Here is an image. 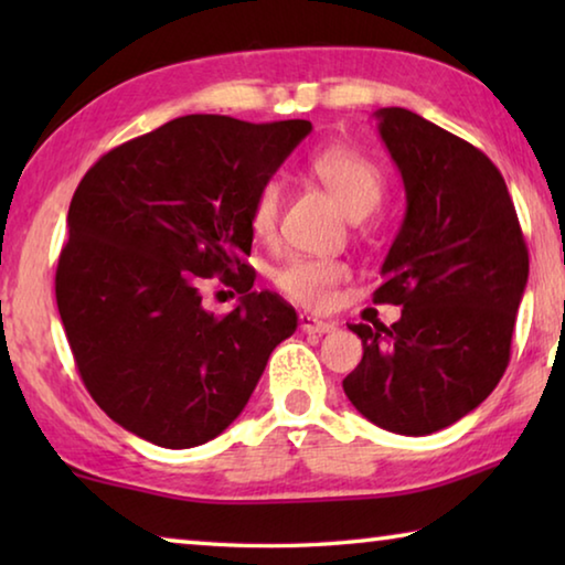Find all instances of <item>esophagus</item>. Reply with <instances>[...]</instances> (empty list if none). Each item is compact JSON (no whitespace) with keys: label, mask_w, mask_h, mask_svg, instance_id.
Here are the masks:
<instances>
[{"label":"esophagus","mask_w":565,"mask_h":565,"mask_svg":"<svg viewBox=\"0 0 565 565\" xmlns=\"http://www.w3.org/2000/svg\"><path fill=\"white\" fill-rule=\"evenodd\" d=\"M299 327L303 333H331L333 329H337V323L333 321H323V319H317L313 313H301L299 317Z\"/></svg>","instance_id":"obj_1"}]
</instances>
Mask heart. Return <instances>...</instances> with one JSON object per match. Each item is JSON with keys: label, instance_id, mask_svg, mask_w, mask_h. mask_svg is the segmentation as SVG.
Returning a JSON list of instances; mask_svg holds the SVG:
<instances>
[{"label": "heart", "instance_id": "obj_1", "mask_svg": "<svg viewBox=\"0 0 565 565\" xmlns=\"http://www.w3.org/2000/svg\"><path fill=\"white\" fill-rule=\"evenodd\" d=\"M311 174L327 186L351 218H363L381 204L386 181L381 169L369 157L347 147H331L313 154ZM284 189L276 179L264 181L254 194L248 224L259 238H269L279 222ZM349 279V266L339 259H313L296 256L274 274L276 289L306 309H329L337 299V289Z\"/></svg>", "mask_w": 565, "mask_h": 565}]
</instances>
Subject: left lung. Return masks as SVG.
<instances>
[{
    "label": "left lung",
    "instance_id": "8db88e82",
    "mask_svg": "<svg viewBox=\"0 0 565 565\" xmlns=\"http://www.w3.org/2000/svg\"><path fill=\"white\" fill-rule=\"evenodd\" d=\"M406 189V216L381 266L376 303L401 319L351 323L363 356L343 379L361 416L426 436L486 401L511 359L529 248L493 161L418 114L376 111Z\"/></svg>",
    "mask_w": 565,
    "mask_h": 565
}]
</instances>
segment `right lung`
I'll return each instance as SVG.
<instances>
[{
	"label": "right lung",
	"instance_id": "1",
	"mask_svg": "<svg viewBox=\"0 0 565 565\" xmlns=\"http://www.w3.org/2000/svg\"><path fill=\"white\" fill-rule=\"evenodd\" d=\"M309 131L189 114L107 151L76 186L56 306L84 386L134 436L212 441L296 331L294 306L252 291L244 256L254 194ZM216 273L243 294L224 318L201 303Z\"/></svg>",
	"mask_w": 565,
	"mask_h": 565
}]
</instances>
